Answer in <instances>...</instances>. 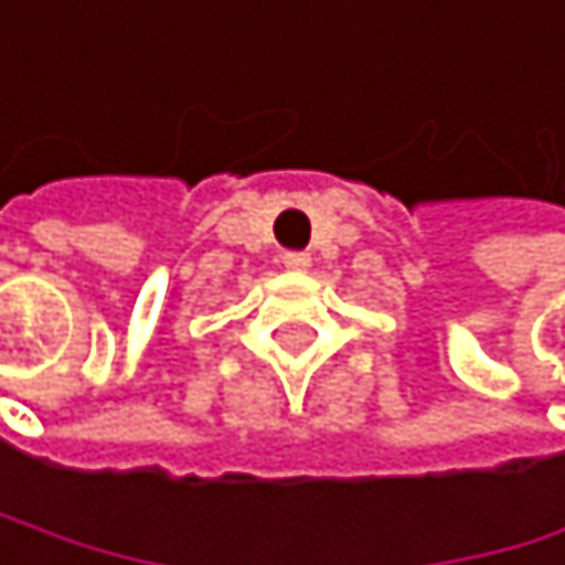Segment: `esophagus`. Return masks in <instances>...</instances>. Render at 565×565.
Wrapping results in <instances>:
<instances>
[{
  "label": "esophagus",
  "mask_w": 565,
  "mask_h": 565,
  "mask_svg": "<svg viewBox=\"0 0 565 565\" xmlns=\"http://www.w3.org/2000/svg\"><path fill=\"white\" fill-rule=\"evenodd\" d=\"M280 264H285L288 270H308V267H311V254H305V250H288L285 257H280Z\"/></svg>",
  "instance_id": "34e87169"
}]
</instances>
